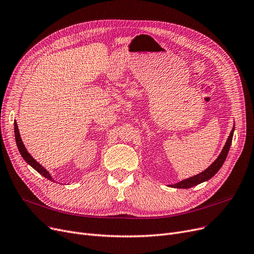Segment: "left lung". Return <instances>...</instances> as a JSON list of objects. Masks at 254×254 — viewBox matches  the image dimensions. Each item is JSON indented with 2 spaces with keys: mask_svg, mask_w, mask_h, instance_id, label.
Returning <instances> with one entry per match:
<instances>
[{
  "mask_svg": "<svg viewBox=\"0 0 254 254\" xmlns=\"http://www.w3.org/2000/svg\"><path fill=\"white\" fill-rule=\"evenodd\" d=\"M235 127L236 126H235V124H233V127L230 131L229 136L226 140L224 147H223V149L220 152V154L217 157V159L214 162H212V164L208 168H206L204 171H202L201 173H199L195 176H190L187 179H184V180H181L179 182H176V184H174V185H169L168 187L175 188V189H190V188L196 187V186L202 184V182L209 180L211 177H214L217 174V172L221 169L223 164H224V161L227 157V154H228L230 146H231L233 132H235Z\"/></svg>",
  "mask_w": 254,
  "mask_h": 254,
  "instance_id": "8db88e82",
  "label": "left lung"
}]
</instances>
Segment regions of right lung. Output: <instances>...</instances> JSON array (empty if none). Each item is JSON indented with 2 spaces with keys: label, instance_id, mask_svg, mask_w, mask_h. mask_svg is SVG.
Masks as SVG:
<instances>
[{
  "label": "right lung",
  "instance_id": "obj_1",
  "mask_svg": "<svg viewBox=\"0 0 254 254\" xmlns=\"http://www.w3.org/2000/svg\"><path fill=\"white\" fill-rule=\"evenodd\" d=\"M14 135H15V141H16V146H17V149L19 151V153H21L22 157L25 159V161L27 162L28 165L31 166L35 171H37L38 173L40 175H43L44 177H46L47 179L49 180H52L54 181L52 175L50 174V172L46 170V168H44L42 165L39 164V162H37L33 157L32 155L29 153V152L27 151L23 140L21 138V134H19V131H18V127H17V124L16 122H14Z\"/></svg>",
  "mask_w": 254,
  "mask_h": 254
}]
</instances>
